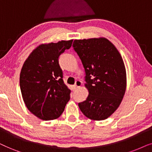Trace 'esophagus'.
Here are the masks:
<instances>
[{"mask_svg":"<svg viewBox=\"0 0 152 152\" xmlns=\"http://www.w3.org/2000/svg\"><path fill=\"white\" fill-rule=\"evenodd\" d=\"M81 86H82V82L78 80H76V81L75 82V85L74 86V90H76V89L80 88Z\"/></svg>","mask_w":152,"mask_h":152,"instance_id":"1","label":"esophagus"}]
</instances>
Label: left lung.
<instances>
[{
	"label": "left lung",
	"mask_w": 152,
	"mask_h": 152,
	"mask_svg": "<svg viewBox=\"0 0 152 152\" xmlns=\"http://www.w3.org/2000/svg\"><path fill=\"white\" fill-rule=\"evenodd\" d=\"M73 47L86 72L88 90L79 108L90 120H104L117 110L126 88V74L122 56L106 38L75 39Z\"/></svg>",
	"instance_id": "8db88e82"
}]
</instances>
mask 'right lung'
<instances>
[{"mask_svg": "<svg viewBox=\"0 0 152 152\" xmlns=\"http://www.w3.org/2000/svg\"><path fill=\"white\" fill-rule=\"evenodd\" d=\"M72 42L40 44L22 66L20 88L24 103L30 112L42 120L58 118L70 99L71 90L64 83L58 58Z\"/></svg>", "mask_w": 152, "mask_h": 152, "instance_id": "right-lung-1", "label": "right lung"}]
</instances>
